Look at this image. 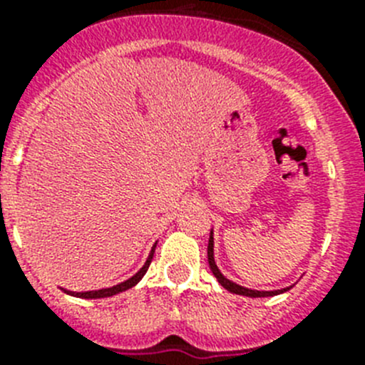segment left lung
<instances>
[{"mask_svg": "<svg viewBox=\"0 0 365 365\" xmlns=\"http://www.w3.org/2000/svg\"><path fill=\"white\" fill-rule=\"evenodd\" d=\"M208 265H210L212 274H214L217 282L221 283L228 292H234V294H241V296H248V298H267V296H276V294H282V292H287L291 287H285V289H279V291H254V289H247V287H241L237 283L230 282L228 278L222 276L221 270L217 269L215 265V259H214V232H210V240H208Z\"/></svg>", "mask_w": 365, "mask_h": 365, "instance_id": "obj_1", "label": "left lung"}]
</instances>
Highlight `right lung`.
<instances>
[{"mask_svg":"<svg viewBox=\"0 0 365 365\" xmlns=\"http://www.w3.org/2000/svg\"><path fill=\"white\" fill-rule=\"evenodd\" d=\"M155 247H157V243H155L153 247H151V252H150V256H148L146 263H144V265H143V269L138 270L137 274H133V276H131V278H128V279H125V282L118 283V285L108 287V289H100V291H87V292H73V291H66V289H63V291H66V294L76 296V298H86V299L109 298V296H115V294H118V292H124V291H128V289H131V287H135V285H137V283L140 282V279H143V276H144V274H146L148 267H150L151 259H153Z\"/></svg>","mask_w":365,"mask_h":365,"instance_id":"1","label":"right lung"}]
</instances>
